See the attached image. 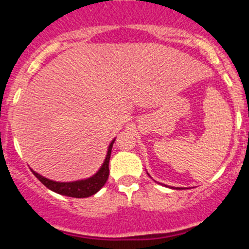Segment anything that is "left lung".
I'll return each instance as SVG.
<instances>
[{"label": "left lung", "mask_w": 249, "mask_h": 249, "mask_svg": "<svg viewBox=\"0 0 249 249\" xmlns=\"http://www.w3.org/2000/svg\"><path fill=\"white\" fill-rule=\"evenodd\" d=\"M163 186H164V184H163ZM166 187H168V186H166ZM169 188H173V190H181L179 187H177V188H175V187H169Z\"/></svg>", "instance_id": "1"}]
</instances>
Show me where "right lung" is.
Masks as SVG:
<instances>
[{
    "label": "right lung",
    "mask_w": 249,
    "mask_h": 249,
    "mask_svg": "<svg viewBox=\"0 0 249 249\" xmlns=\"http://www.w3.org/2000/svg\"><path fill=\"white\" fill-rule=\"evenodd\" d=\"M114 141H116V138H113L109 142L108 147H107V153H106V157L103 160V163L100 167V169L94 175L89 176L87 178H83V179H77V181L71 182L52 181L50 178H46L39 175V173L35 172L34 169H31V171L36 176L37 179L42 184H45L48 190L53 191V192L58 193V195L73 197V198H87V197H91V196L96 195L105 186L107 179H108V163Z\"/></svg>",
    "instance_id": "obj_1"
}]
</instances>
